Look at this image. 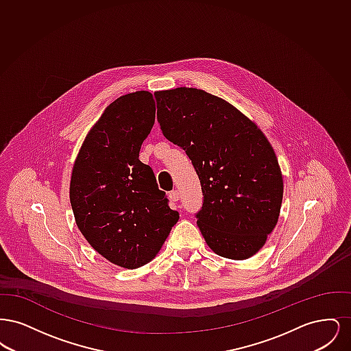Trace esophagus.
Instances as JSON below:
<instances>
[{
  "label": "esophagus",
  "mask_w": 351,
  "mask_h": 351,
  "mask_svg": "<svg viewBox=\"0 0 351 351\" xmlns=\"http://www.w3.org/2000/svg\"><path fill=\"white\" fill-rule=\"evenodd\" d=\"M168 199L172 201V202H176V201H179V199H180V193L178 191H172V192H169Z\"/></svg>",
  "instance_id": "1"
}]
</instances>
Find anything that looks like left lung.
Returning <instances> with one entry per match:
<instances>
[{
  "instance_id": "left-lung-1",
  "label": "left lung",
  "mask_w": 351,
  "mask_h": 351,
  "mask_svg": "<svg viewBox=\"0 0 351 351\" xmlns=\"http://www.w3.org/2000/svg\"><path fill=\"white\" fill-rule=\"evenodd\" d=\"M163 135L183 147L204 195L197 225L219 256L249 259L278 223L283 175L266 135L232 104L197 88L154 93Z\"/></svg>"
}]
</instances>
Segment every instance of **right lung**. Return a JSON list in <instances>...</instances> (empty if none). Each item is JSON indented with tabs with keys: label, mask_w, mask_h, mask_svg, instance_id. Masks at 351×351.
I'll list each match as a JSON object with an SVG mask.
<instances>
[{
	"label": "right lung",
	"mask_w": 351,
	"mask_h": 351,
	"mask_svg": "<svg viewBox=\"0 0 351 351\" xmlns=\"http://www.w3.org/2000/svg\"><path fill=\"white\" fill-rule=\"evenodd\" d=\"M154 123L149 90L118 97L86 134L71 175L79 230L105 259L129 269L151 262L179 219L151 167L139 160Z\"/></svg>",
	"instance_id": "1"
}]
</instances>
